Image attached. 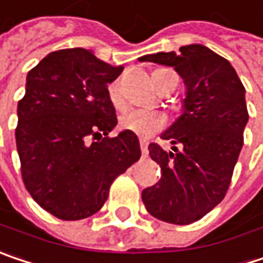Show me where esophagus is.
<instances>
[{
	"mask_svg": "<svg viewBox=\"0 0 263 263\" xmlns=\"http://www.w3.org/2000/svg\"><path fill=\"white\" fill-rule=\"evenodd\" d=\"M140 151H141V155L144 156V158L149 154V152H147V143H146L144 140H140Z\"/></svg>",
	"mask_w": 263,
	"mask_h": 263,
	"instance_id": "34e87169",
	"label": "esophagus"
}]
</instances>
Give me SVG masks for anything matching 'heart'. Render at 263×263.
I'll use <instances>...</instances> for the list:
<instances>
[{
	"label": "heart",
	"mask_w": 263,
	"mask_h": 263,
	"mask_svg": "<svg viewBox=\"0 0 263 263\" xmlns=\"http://www.w3.org/2000/svg\"><path fill=\"white\" fill-rule=\"evenodd\" d=\"M156 72V70H155ZM154 72V73H155ZM107 96L109 104L114 108H122L125 101L122 95V87L119 81L108 85ZM167 125V117L158 111H141V109H128L119 117V128L123 131H131L140 137H152L156 132L162 131Z\"/></svg>",
	"instance_id": "b5f03b06"
}]
</instances>
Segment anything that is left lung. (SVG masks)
Listing matches in <instances>:
<instances>
[{
  "instance_id": "1",
  "label": "left lung",
  "mask_w": 263,
  "mask_h": 263,
  "mask_svg": "<svg viewBox=\"0 0 263 263\" xmlns=\"http://www.w3.org/2000/svg\"><path fill=\"white\" fill-rule=\"evenodd\" d=\"M140 61L173 66L186 85L183 114L161 137L176 146L165 152L149 144L161 179L141 193L151 215L172 224H191L226 196L244 144L249 120L246 88L232 64L202 45L176 52L144 55Z\"/></svg>"
}]
</instances>
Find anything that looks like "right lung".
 <instances>
[{
    "instance_id": "add662e5",
    "label": "right lung",
    "mask_w": 263,
    "mask_h": 263,
    "mask_svg": "<svg viewBox=\"0 0 263 263\" xmlns=\"http://www.w3.org/2000/svg\"><path fill=\"white\" fill-rule=\"evenodd\" d=\"M122 70L73 48L51 52L27 75L14 132L21 175L37 204L60 220L96 214L141 156L134 132L108 137L117 117L107 85Z\"/></svg>"
}]
</instances>
